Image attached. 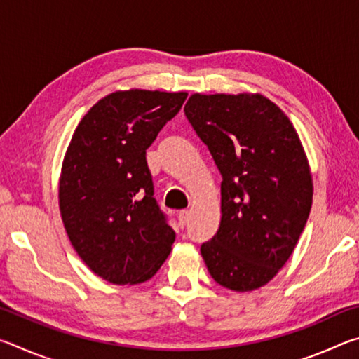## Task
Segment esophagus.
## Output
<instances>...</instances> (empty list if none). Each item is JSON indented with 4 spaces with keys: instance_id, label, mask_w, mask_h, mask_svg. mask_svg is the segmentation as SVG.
<instances>
[{
    "instance_id": "34e87169",
    "label": "esophagus",
    "mask_w": 359,
    "mask_h": 359,
    "mask_svg": "<svg viewBox=\"0 0 359 359\" xmlns=\"http://www.w3.org/2000/svg\"><path fill=\"white\" fill-rule=\"evenodd\" d=\"M179 224L182 228L185 226V224L188 223V220H190V212L188 210H182V212H179Z\"/></svg>"
}]
</instances>
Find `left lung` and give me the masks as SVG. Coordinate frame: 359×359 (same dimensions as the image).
<instances>
[{
	"instance_id": "obj_1",
	"label": "left lung",
	"mask_w": 359,
	"mask_h": 359,
	"mask_svg": "<svg viewBox=\"0 0 359 359\" xmlns=\"http://www.w3.org/2000/svg\"><path fill=\"white\" fill-rule=\"evenodd\" d=\"M185 115L222 174V220L201 245L209 274L245 293L264 287L293 253L311 214L313 184L302 142L259 93H193Z\"/></svg>"
}]
</instances>
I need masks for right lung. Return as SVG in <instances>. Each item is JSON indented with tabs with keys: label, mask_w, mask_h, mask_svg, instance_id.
<instances>
[{
	"label": "right lung",
	"mask_w": 359,
	"mask_h": 359,
	"mask_svg": "<svg viewBox=\"0 0 359 359\" xmlns=\"http://www.w3.org/2000/svg\"><path fill=\"white\" fill-rule=\"evenodd\" d=\"M185 92L118 90L79 121L63 158L58 205L66 234L96 276L136 285L156 274L175 241L154 198L145 150Z\"/></svg>",
	"instance_id": "right-lung-1"
}]
</instances>
